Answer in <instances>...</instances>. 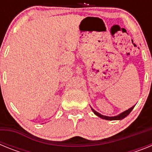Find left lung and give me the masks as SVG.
I'll return each instance as SVG.
<instances>
[{
    "instance_id": "8db88e82",
    "label": "left lung",
    "mask_w": 152,
    "mask_h": 152,
    "mask_svg": "<svg viewBox=\"0 0 152 152\" xmlns=\"http://www.w3.org/2000/svg\"><path fill=\"white\" fill-rule=\"evenodd\" d=\"M135 107V106L132 107H131V108H129V110H127L124 111V112H123L122 113L119 114L118 116H103V115H101L100 113H97L96 111H95L94 109L91 108V110H93V112L94 113L95 115H96L97 116H99V117H100L101 119H107V120H120V119H124L125 117H126V116H128L129 114L131 113V111L133 110V108Z\"/></svg>"
}]
</instances>
